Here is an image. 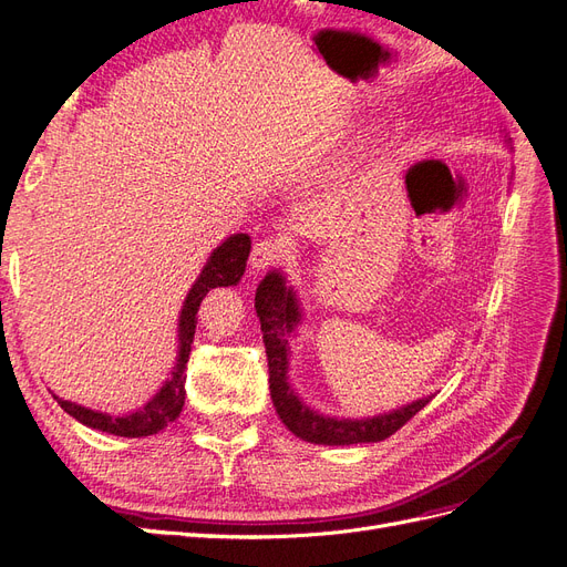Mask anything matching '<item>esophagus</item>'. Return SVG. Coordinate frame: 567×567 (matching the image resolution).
<instances>
[{
	"mask_svg": "<svg viewBox=\"0 0 567 567\" xmlns=\"http://www.w3.org/2000/svg\"><path fill=\"white\" fill-rule=\"evenodd\" d=\"M281 257H284L281 238H265V241L252 246L250 267H252V271H262V269L271 267L274 262H279Z\"/></svg>",
	"mask_w": 567,
	"mask_h": 567,
	"instance_id": "34e87169",
	"label": "esophagus"
}]
</instances>
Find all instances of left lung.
I'll return each instance as SVG.
<instances>
[{
	"label": "left lung",
	"instance_id": "obj_1",
	"mask_svg": "<svg viewBox=\"0 0 567 567\" xmlns=\"http://www.w3.org/2000/svg\"><path fill=\"white\" fill-rule=\"evenodd\" d=\"M255 310L257 317H260V329L267 350L271 402L277 406V414L288 431L305 442L329 444V447L381 442L392 433H398L411 416H416L435 398V394H427L423 400L364 419H340L321 414V411L312 409L300 398L288 375L290 354H293L290 352V340L296 338L298 326L302 323V305L298 300L296 288L288 286L284 271H267V277L257 286Z\"/></svg>",
	"mask_w": 567,
	"mask_h": 567
}]
</instances>
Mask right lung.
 I'll use <instances>...</instances> for the list:
<instances>
[{"mask_svg": "<svg viewBox=\"0 0 567 567\" xmlns=\"http://www.w3.org/2000/svg\"><path fill=\"white\" fill-rule=\"evenodd\" d=\"M250 255V236L248 234H231L227 241H221L208 257V262L203 265L198 279L188 288L186 300L179 312L177 323V359L175 367L169 371L167 381L161 385V390L153 398L123 416H111L106 411H94L90 406H82L75 402L61 400L54 394V400L61 404L65 414H71L82 425L94 427V431L117 435V437H148L161 433L163 427L173 423L184 406V383H186V362L192 354V342L198 323V307L203 298L208 296V290L219 286H236L241 281L246 262Z\"/></svg>", "mask_w": 567, "mask_h": 567, "instance_id": "1", "label": "right lung"}]
</instances>
